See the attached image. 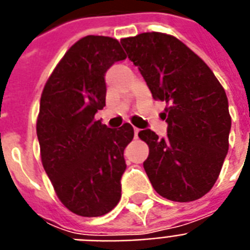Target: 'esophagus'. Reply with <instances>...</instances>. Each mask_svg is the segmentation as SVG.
Wrapping results in <instances>:
<instances>
[{
    "instance_id": "1",
    "label": "esophagus",
    "mask_w": 250,
    "mask_h": 250,
    "mask_svg": "<svg viewBox=\"0 0 250 250\" xmlns=\"http://www.w3.org/2000/svg\"><path fill=\"white\" fill-rule=\"evenodd\" d=\"M138 133H139V129H138V127H134V137H135V138L138 137Z\"/></svg>"
}]
</instances>
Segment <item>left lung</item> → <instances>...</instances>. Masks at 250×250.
<instances>
[{"label": "left lung", "mask_w": 250, "mask_h": 250, "mask_svg": "<svg viewBox=\"0 0 250 250\" xmlns=\"http://www.w3.org/2000/svg\"><path fill=\"white\" fill-rule=\"evenodd\" d=\"M152 98L168 104L167 137L138 133L148 145L143 162L156 193L175 202L204 197L219 177L228 152L231 116L226 91L211 69L171 35L143 32L121 39Z\"/></svg>", "instance_id": "1"}]
</instances>
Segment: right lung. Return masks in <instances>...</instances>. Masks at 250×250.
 Returning a JSON list of instances; mask_svg holds the SVG:
<instances>
[{
	"mask_svg": "<svg viewBox=\"0 0 250 250\" xmlns=\"http://www.w3.org/2000/svg\"><path fill=\"white\" fill-rule=\"evenodd\" d=\"M126 59L116 39L88 35L70 46L46 81L36 123L42 167L63 206L81 216H102L119 204L124 150L130 124L111 129L95 120L105 107L104 75Z\"/></svg>",
	"mask_w": 250,
	"mask_h": 250,
	"instance_id": "obj_1",
	"label": "right lung"
}]
</instances>
